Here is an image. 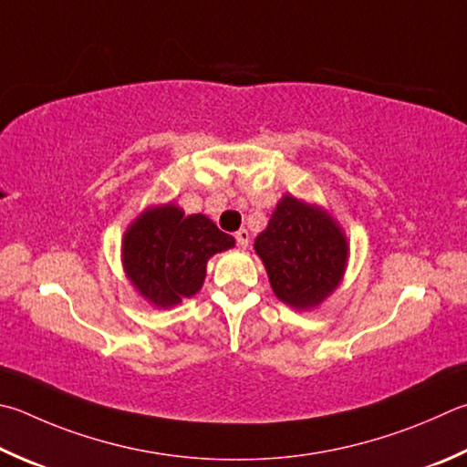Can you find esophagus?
Instances as JSON below:
<instances>
[{
	"label": "esophagus",
	"mask_w": 467,
	"mask_h": 467,
	"mask_svg": "<svg viewBox=\"0 0 467 467\" xmlns=\"http://www.w3.org/2000/svg\"><path fill=\"white\" fill-rule=\"evenodd\" d=\"M236 243H239L241 249L249 247V231H247V228H241V231L236 233Z\"/></svg>",
	"instance_id": "34e87169"
}]
</instances>
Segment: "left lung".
<instances>
[{
	"instance_id": "left-lung-1",
	"label": "left lung",
	"mask_w": 467,
	"mask_h": 467,
	"mask_svg": "<svg viewBox=\"0 0 467 467\" xmlns=\"http://www.w3.org/2000/svg\"><path fill=\"white\" fill-rule=\"evenodd\" d=\"M255 253L277 298L310 310L341 285L349 241L328 210L285 193L255 239Z\"/></svg>"
}]
</instances>
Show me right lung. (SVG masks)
Instances as JSON below:
<instances>
[{"label":"right lung","mask_w":467,"mask_h":467,"mask_svg":"<svg viewBox=\"0 0 467 467\" xmlns=\"http://www.w3.org/2000/svg\"><path fill=\"white\" fill-rule=\"evenodd\" d=\"M234 247L206 214H190L169 202L149 206L122 236V267L150 306L171 308L204 285L210 257Z\"/></svg>","instance_id":"obj_1"}]
</instances>
